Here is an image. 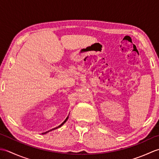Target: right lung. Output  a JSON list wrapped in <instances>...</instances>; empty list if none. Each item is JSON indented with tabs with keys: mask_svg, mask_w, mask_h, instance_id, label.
I'll return each mask as SVG.
<instances>
[{
	"mask_svg": "<svg viewBox=\"0 0 159 159\" xmlns=\"http://www.w3.org/2000/svg\"><path fill=\"white\" fill-rule=\"evenodd\" d=\"M67 117L66 118V120L65 121H63V122L61 124V125H59V126H57V127H56V128H53V129H51V130H48V131H47V132H45V133H42V134H46V133H48V132H50V131H51V130H55V129H57V128H59V127H61V126H62V125L64 124V123H65L66 122V121H67Z\"/></svg>",
	"mask_w": 159,
	"mask_h": 159,
	"instance_id": "add662e5",
	"label": "right lung"
}]
</instances>
